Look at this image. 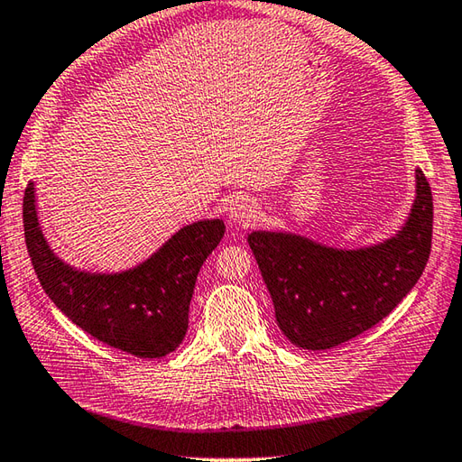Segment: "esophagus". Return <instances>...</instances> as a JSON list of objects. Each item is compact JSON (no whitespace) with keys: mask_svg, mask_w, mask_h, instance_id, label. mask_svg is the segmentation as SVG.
<instances>
[{"mask_svg":"<svg viewBox=\"0 0 462 462\" xmlns=\"http://www.w3.org/2000/svg\"><path fill=\"white\" fill-rule=\"evenodd\" d=\"M258 204L252 200L248 196H236L232 198L228 204V218L234 224H242V226H250L252 222H256L258 218Z\"/></svg>","mask_w":462,"mask_h":462,"instance_id":"1","label":"esophagus"}]
</instances>
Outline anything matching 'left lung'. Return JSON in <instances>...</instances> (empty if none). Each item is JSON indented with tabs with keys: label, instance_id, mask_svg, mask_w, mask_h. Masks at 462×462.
I'll use <instances>...</instances> for the list:
<instances>
[{
	"label": "left lung",
	"instance_id": "1",
	"mask_svg": "<svg viewBox=\"0 0 462 462\" xmlns=\"http://www.w3.org/2000/svg\"><path fill=\"white\" fill-rule=\"evenodd\" d=\"M409 218L394 236L334 248L302 234L254 230L248 244L274 302L284 337L327 350L373 328L419 282L430 254L432 194L422 170Z\"/></svg>",
	"mask_w": 462,
	"mask_h": 462
}]
</instances>
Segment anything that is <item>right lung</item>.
<instances>
[{
	"label": "right lung",
	"mask_w": 462,
	"mask_h": 462,
	"mask_svg": "<svg viewBox=\"0 0 462 462\" xmlns=\"http://www.w3.org/2000/svg\"><path fill=\"white\" fill-rule=\"evenodd\" d=\"M224 230L220 218L198 220L138 266L89 273L63 262L45 240L33 182L23 196L25 244L45 294L81 330L138 358H162L184 340L198 273Z\"/></svg>",
	"instance_id": "add662e5"
}]
</instances>
